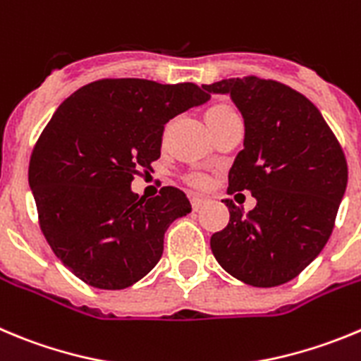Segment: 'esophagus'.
Instances as JSON below:
<instances>
[{"mask_svg":"<svg viewBox=\"0 0 361 361\" xmlns=\"http://www.w3.org/2000/svg\"><path fill=\"white\" fill-rule=\"evenodd\" d=\"M206 202L207 198L200 197V195H191V207H193V211H198Z\"/></svg>","mask_w":361,"mask_h":361,"instance_id":"1","label":"esophagus"}]
</instances>
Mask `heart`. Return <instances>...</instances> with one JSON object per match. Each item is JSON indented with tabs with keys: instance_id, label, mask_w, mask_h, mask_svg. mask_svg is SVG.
I'll list each match as a JSON object with an SVG mask.
<instances>
[{
	"instance_id": "1",
	"label": "heart",
	"mask_w": 361,
	"mask_h": 361,
	"mask_svg": "<svg viewBox=\"0 0 361 361\" xmlns=\"http://www.w3.org/2000/svg\"><path fill=\"white\" fill-rule=\"evenodd\" d=\"M231 114H236V112H234V109L229 107V105L226 104L211 105L206 112L207 127L211 128L213 125H216L218 121H221L224 118H227V116ZM190 183L195 184V186H206V177H204V175H193V177H190Z\"/></svg>"
}]
</instances>
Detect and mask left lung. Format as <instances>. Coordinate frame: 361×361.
Instances as JSON below:
<instances>
[{
  "label": "left lung",
  "instance_id": "1",
  "mask_svg": "<svg viewBox=\"0 0 361 361\" xmlns=\"http://www.w3.org/2000/svg\"><path fill=\"white\" fill-rule=\"evenodd\" d=\"M231 94L245 121L243 150L229 170L227 193L250 191L243 209L226 198L229 224L211 236L221 269L259 288L299 276L335 227L347 186V161L319 109L295 89L249 75L202 85Z\"/></svg>",
  "mask_w": 361,
  "mask_h": 361
}]
</instances>
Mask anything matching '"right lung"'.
<instances>
[{
    "mask_svg": "<svg viewBox=\"0 0 361 361\" xmlns=\"http://www.w3.org/2000/svg\"><path fill=\"white\" fill-rule=\"evenodd\" d=\"M209 97L191 82L104 78L59 105L32 152L28 183L46 241L78 279L123 290L157 264L164 233L190 200L173 186L140 197L130 183L161 157L164 125Z\"/></svg>",
    "mask_w": 361,
    "mask_h": 361,
    "instance_id": "1",
    "label": "right lung"
}]
</instances>
